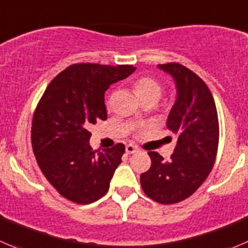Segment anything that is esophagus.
Listing matches in <instances>:
<instances>
[{"label":"esophagus","instance_id":"1","mask_svg":"<svg viewBox=\"0 0 248 248\" xmlns=\"http://www.w3.org/2000/svg\"><path fill=\"white\" fill-rule=\"evenodd\" d=\"M137 151H138V148H137L136 145H133V144H128V145H126V153L129 154V155H131V154L137 153Z\"/></svg>","mask_w":248,"mask_h":248}]
</instances>
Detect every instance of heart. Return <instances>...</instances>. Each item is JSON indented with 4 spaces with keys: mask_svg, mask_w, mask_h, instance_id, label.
Wrapping results in <instances>:
<instances>
[{
    "mask_svg": "<svg viewBox=\"0 0 248 248\" xmlns=\"http://www.w3.org/2000/svg\"><path fill=\"white\" fill-rule=\"evenodd\" d=\"M134 91L140 99L144 97H149V95H156V97L160 98L162 88H161L160 83L154 78H143L137 81L136 85H134Z\"/></svg>",
    "mask_w": 248,
    "mask_h": 248,
    "instance_id": "1",
    "label": "heart"
}]
</instances>
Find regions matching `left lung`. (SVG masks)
I'll use <instances>...</instances> for the list:
<instances>
[{"instance_id":"obj_1","label":"left lung","mask_w":248,"mask_h":248,"mask_svg":"<svg viewBox=\"0 0 248 248\" xmlns=\"http://www.w3.org/2000/svg\"><path fill=\"white\" fill-rule=\"evenodd\" d=\"M174 81L175 100L166 124L177 136L170 161L149 151L151 167L141 173L144 193L165 205L193 195L205 182L215 163L219 126L215 100L206 83L180 64L157 65Z\"/></svg>"}]
</instances>
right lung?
<instances>
[{"mask_svg":"<svg viewBox=\"0 0 248 248\" xmlns=\"http://www.w3.org/2000/svg\"><path fill=\"white\" fill-rule=\"evenodd\" d=\"M134 71L131 65L75 64L55 76L36 108L31 128L36 160L48 182L73 202L92 203L109 190L124 145L95 155L87 128L107 120L105 91Z\"/></svg>","mask_w":248,"mask_h":248,"instance_id":"1","label":"right lung"}]
</instances>
